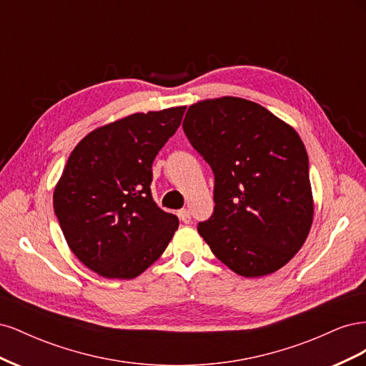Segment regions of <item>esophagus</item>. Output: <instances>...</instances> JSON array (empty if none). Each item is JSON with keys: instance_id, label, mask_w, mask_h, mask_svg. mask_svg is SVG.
<instances>
[{"instance_id": "1", "label": "esophagus", "mask_w": 366, "mask_h": 366, "mask_svg": "<svg viewBox=\"0 0 366 366\" xmlns=\"http://www.w3.org/2000/svg\"><path fill=\"white\" fill-rule=\"evenodd\" d=\"M179 218L182 223L189 224L191 223V212L187 209H182V210H179Z\"/></svg>"}]
</instances>
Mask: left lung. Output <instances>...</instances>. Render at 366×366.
Wrapping results in <instances>:
<instances>
[{"instance_id":"8db88e82","label":"left lung","mask_w":366,"mask_h":366,"mask_svg":"<svg viewBox=\"0 0 366 366\" xmlns=\"http://www.w3.org/2000/svg\"><path fill=\"white\" fill-rule=\"evenodd\" d=\"M183 129L215 175L214 214L198 234L239 276L284 267L315 215L308 156L295 128L259 104L223 96L191 105Z\"/></svg>"}]
</instances>
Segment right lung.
<instances>
[{
	"mask_svg": "<svg viewBox=\"0 0 366 366\" xmlns=\"http://www.w3.org/2000/svg\"><path fill=\"white\" fill-rule=\"evenodd\" d=\"M186 107L134 113L99 127L71 151L53 207L69 247L108 280H134L168 247L179 218L151 197L154 159Z\"/></svg>",
	"mask_w": 366,
	"mask_h": 366,
	"instance_id": "1",
	"label": "right lung"
}]
</instances>
